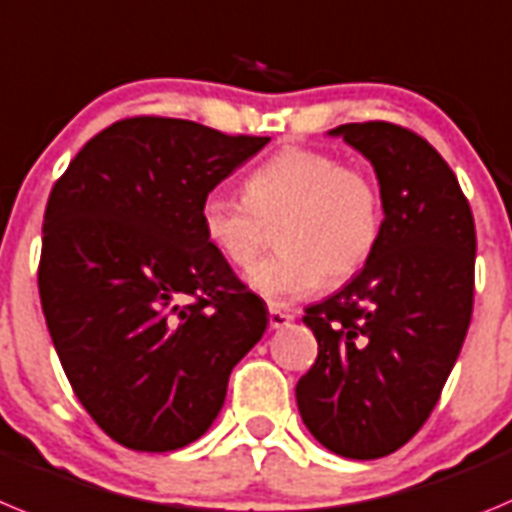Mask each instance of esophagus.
Listing matches in <instances>:
<instances>
[{
    "label": "esophagus",
    "mask_w": 512,
    "mask_h": 512,
    "mask_svg": "<svg viewBox=\"0 0 512 512\" xmlns=\"http://www.w3.org/2000/svg\"><path fill=\"white\" fill-rule=\"evenodd\" d=\"M293 321L288 311H280V308H270V329H283Z\"/></svg>",
    "instance_id": "34e87169"
}]
</instances>
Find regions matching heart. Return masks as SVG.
<instances>
[{
    "label": "heart",
    "instance_id": "b5f03b06",
    "mask_svg": "<svg viewBox=\"0 0 512 512\" xmlns=\"http://www.w3.org/2000/svg\"><path fill=\"white\" fill-rule=\"evenodd\" d=\"M280 252L252 265L245 283L273 306H288L319 288L347 280L370 260L382 232L377 183L342 160L308 147H285L257 165L245 199L209 193L199 222L206 242L229 265H250L275 224Z\"/></svg>",
    "mask_w": 512,
    "mask_h": 512
}]
</instances>
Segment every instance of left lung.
Returning <instances> with one entry per match:
<instances>
[{"mask_svg":"<svg viewBox=\"0 0 512 512\" xmlns=\"http://www.w3.org/2000/svg\"><path fill=\"white\" fill-rule=\"evenodd\" d=\"M375 168L382 232L365 267L303 324L319 357L296 400L313 439L347 459L388 457L434 411L472 319L474 219L457 176L416 132L342 124Z\"/></svg>","mask_w":512,"mask_h":512,"instance_id":"obj_1","label":"left lung"}]
</instances>
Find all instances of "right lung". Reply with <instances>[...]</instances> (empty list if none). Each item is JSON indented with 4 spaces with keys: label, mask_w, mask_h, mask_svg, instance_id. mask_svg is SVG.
<instances>
[{
    "label": "right lung",
    "mask_w": 512,
    "mask_h": 512,
    "mask_svg": "<svg viewBox=\"0 0 512 512\" xmlns=\"http://www.w3.org/2000/svg\"><path fill=\"white\" fill-rule=\"evenodd\" d=\"M270 137L135 117L50 191L38 285L73 393L117 444L173 451L222 411L267 308L201 232V201Z\"/></svg>",
    "instance_id": "obj_1"
}]
</instances>
